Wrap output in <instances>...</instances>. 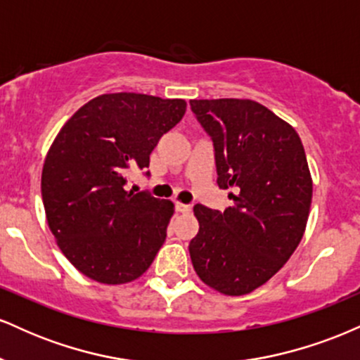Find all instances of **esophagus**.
Returning <instances> with one entry per match:
<instances>
[{
  "instance_id": "esophagus-1",
  "label": "esophagus",
  "mask_w": 360,
  "mask_h": 360,
  "mask_svg": "<svg viewBox=\"0 0 360 360\" xmlns=\"http://www.w3.org/2000/svg\"><path fill=\"white\" fill-rule=\"evenodd\" d=\"M176 210H177V212H179V213H189V212H191V206L184 205V203H179V201H177V203H176Z\"/></svg>"
}]
</instances>
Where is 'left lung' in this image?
Wrapping results in <instances>:
<instances>
[{
	"label": "left lung",
	"instance_id": "left-lung-1",
	"mask_svg": "<svg viewBox=\"0 0 360 360\" xmlns=\"http://www.w3.org/2000/svg\"><path fill=\"white\" fill-rule=\"evenodd\" d=\"M214 146L218 186L233 206L193 208L200 223L189 242L194 271L206 286L242 296L278 272L307 229L313 181L296 130L254 100H191Z\"/></svg>",
	"mask_w": 360,
	"mask_h": 360
}]
</instances>
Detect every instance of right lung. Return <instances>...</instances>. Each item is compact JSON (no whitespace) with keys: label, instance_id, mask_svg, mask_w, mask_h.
I'll return each instance as SVG.
<instances>
[{"label":"right lung","instance_id":"add662e5","mask_svg":"<svg viewBox=\"0 0 360 360\" xmlns=\"http://www.w3.org/2000/svg\"><path fill=\"white\" fill-rule=\"evenodd\" d=\"M184 100L139 93L93 98L53 139L42 169L49 229L69 262L101 284L139 279L166 240L174 203L127 191L157 142L184 117Z\"/></svg>","mask_w":360,"mask_h":360}]
</instances>
